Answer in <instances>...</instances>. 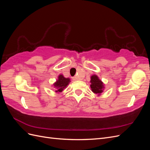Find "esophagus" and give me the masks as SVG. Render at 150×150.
Instances as JSON below:
<instances>
[{
  "instance_id": "obj_1",
  "label": "esophagus",
  "mask_w": 150,
  "mask_h": 150,
  "mask_svg": "<svg viewBox=\"0 0 150 150\" xmlns=\"http://www.w3.org/2000/svg\"><path fill=\"white\" fill-rule=\"evenodd\" d=\"M72 79L74 80V81H77V80H78V78L75 76V77H73V78H72Z\"/></svg>"
}]
</instances>
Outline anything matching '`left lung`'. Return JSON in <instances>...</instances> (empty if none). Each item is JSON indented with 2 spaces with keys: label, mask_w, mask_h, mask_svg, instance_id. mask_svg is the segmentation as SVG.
Segmentation results:
<instances>
[{
  "label": "left lung",
  "mask_w": 150,
  "mask_h": 150,
  "mask_svg": "<svg viewBox=\"0 0 150 150\" xmlns=\"http://www.w3.org/2000/svg\"><path fill=\"white\" fill-rule=\"evenodd\" d=\"M90 83V87L92 91L98 94V96H99L103 92L104 89V85L102 81L98 78L97 75L93 74L91 76Z\"/></svg>",
  "instance_id": "8db88e82"
}]
</instances>
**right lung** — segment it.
Returning a JSON list of instances; mask_svg holds the SVG:
<instances>
[{"instance_id":"add662e5","label":"right lung","mask_w":150,"mask_h":150,"mask_svg":"<svg viewBox=\"0 0 150 150\" xmlns=\"http://www.w3.org/2000/svg\"><path fill=\"white\" fill-rule=\"evenodd\" d=\"M70 82L71 80L69 78H65L62 74L59 75L58 79L53 84L54 87L56 89L55 91L56 93H61L67 87Z\"/></svg>"}]
</instances>
